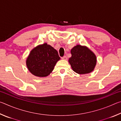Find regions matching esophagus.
<instances>
[{
    "mask_svg": "<svg viewBox=\"0 0 121 121\" xmlns=\"http://www.w3.org/2000/svg\"><path fill=\"white\" fill-rule=\"evenodd\" d=\"M61 59H62V60H67V57L66 56H63V57H62V58H61Z\"/></svg>",
    "mask_w": 121,
    "mask_h": 121,
    "instance_id": "esophagus-1",
    "label": "esophagus"
}]
</instances>
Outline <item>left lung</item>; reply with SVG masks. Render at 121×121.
I'll return each instance as SVG.
<instances>
[{
	"instance_id": "left-lung-1",
	"label": "left lung",
	"mask_w": 121,
	"mask_h": 121,
	"mask_svg": "<svg viewBox=\"0 0 121 121\" xmlns=\"http://www.w3.org/2000/svg\"><path fill=\"white\" fill-rule=\"evenodd\" d=\"M71 54L68 61L75 72L78 74H86L94 70L97 58L87 47L77 45L71 49Z\"/></svg>"
}]
</instances>
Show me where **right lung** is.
Returning <instances> with one entry per match:
<instances>
[{"label": "right lung", "instance_id": "obj_1", "mask_svg": "<svg viewBox=\"0 0 121 121\" xmlns=\"http://www.w3.org/2000/svg\"><path fill=\"white\" fill-rule=\"evenodd\" d=\"M58 51L47 43L39 45L31 51L26 60L28 70L38 77L48 76L60 60Z\"/></svg>", "mask_w": 121, "mask_h": 121}]
</instances>
